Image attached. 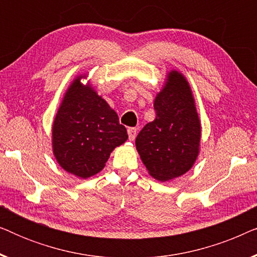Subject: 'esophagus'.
<instances>
[{"label":"esophagus","instance_id":"esophagus-1","mask_svg":"<svg viewBox=\"0 0 257 257\" xmlns=\"http://www.w3.org/2000/svg\"><path fill=\"white\" fill-rule=\"evenodd\" d=\"M127 135H128V139L133 142V140L136 139V136H137V128L135 127H128L127 128Z\"/></svg>","mask_w":257,"mask_h":257}]
</instances>
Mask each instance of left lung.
Returning a JSON list of instances; mask_svg holds the SVG:
<instances>
[{
	"instance_id": "left-lung-1",
	"label": "left lung",
	"mask_w": 257,
	"mask_h": 257,
	"mask_svg": "<svg viewBox=\"0 0 257 257\" xmlns=\"http://www.w3.org/2000/svg\"><path fill=\"white\" fill-rule=\"evenodd\" d=\"M156 119L144 126L136 146L149 173L159 181L178 178L191 170L199 154L201 124L191 86L172 70L154 99Z\"/></svg>"
}]
</instances>
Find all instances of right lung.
Here are the masks:
<instances>
[{"label":"right lung","mask_w":257,"mask_h":257,"mask_svg":"<svg viewBox=\"0 0 257 257\" xmlns=\"http://www.w3.org/2000/svg\"><path fill=\"white\" fill-rule=\"evenodd\" d=\"M78 76L66 90L52 125V151L63 170L87 179L105 167L128 136L118 114Z\"/></svg>","instance_id":"1"}]
</instances>
